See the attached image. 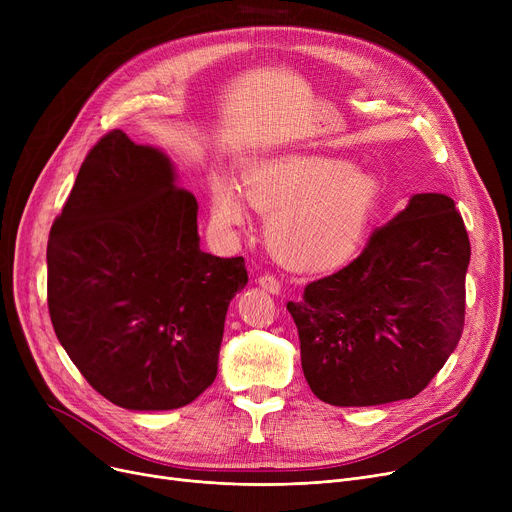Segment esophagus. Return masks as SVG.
<instances>
[{"mask_svg": "<svg viewBox=\"0 0 512 512\" xmlns=\"http://www.w3.org/2000/svg\"><path fill=\"white\" fill-rule=\"evenodd\" d=\"M257 282H259V286H261L263 290L272 292V294H278V292H280V288H282L280 280H278L276 276H272V274H263V276H259V278H257Z\"/></svg>", "mask_w": 512, "mask_h": 512, "instance_id": "esophagus-1", "label": "esophagus"}]
</instances>
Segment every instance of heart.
I'll use <instances>...</instances> for the list:
<instances>
[{
    "label": "heart",
    "instance_id": "b5f03b06",
    "mask_svg": "<svg viewBox=\"0 0 512 512\" xmlns=\"http://www.w3.org/2000/svg\"><path fill=\"white\" fill-rule=\"evenodd\" d=\"M209 191L215 222L224 228L245 222V199L236 184L213 176ZM242 191L253 207L270 213V251L290 267L319 272L361 249L380 201V180L344 159L280 155L247 164Z\"/></svg>",
    "mask_w": 512,
    "mask_h": 512
}]
</instances>
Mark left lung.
Wrapping results in <instances>:
<instances>
[{
    "label": "left lung",
    "instance_id": "left-lung-1",
    "mask_svg": "<svg viewBox=\"0 0 512 512\" xmlns=\"http://www.w3.org/2000/svg\"><path fill=\"white\" fill-rule=\"evenodd\" d=\"M469 236L454 201L413 195L363 253L288 301L311 392L334 407L417 396L465 324Z\"/></svg>",
    "mask_w": 512,
    "mask_h": 512
}]
</instances>
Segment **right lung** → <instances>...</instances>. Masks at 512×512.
Instances as JSON below:
<instances>
[{
	"label": "right lung",
	"mask_w": 512,
	"mask_h": 512,
	"mask_svg": "<svg viewBox=\"0 0 512 512\" xmlns=\"http://www.w3.org/2000/svg\"><path fill=\"white\" fill-rule=\"evenodd\" d=\"M197 199L170 157L112 130L89 151L47 242L53 330L85 380L130 411L193 402L218 375L245 259L201 251Z\"/></svg>",
	"instance_id": "add662e5"
}]
</instances>
